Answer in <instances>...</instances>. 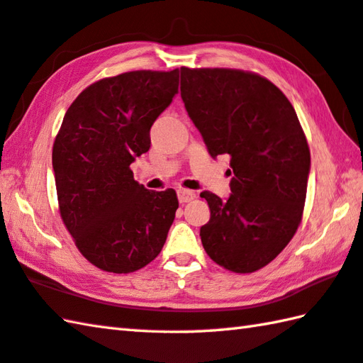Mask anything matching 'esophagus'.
<instances>
[{
  "label": "esophagus",
  "instance_id": "obj_1",
  "mask_svg": "<svg viewBox=\"0 0 363 363\" xmlns=\"http://www.w3.org/2000/svg\"><path fill=\"white\" fill-rule=\"evenodd\" d=\"M177 196H179L180 203H186V202L194 199L196 193H194V191H191V189H179V193H177Z\"/></svg>",
  "mask_w": 363,
  "mask_h": 363
}]
</instances>
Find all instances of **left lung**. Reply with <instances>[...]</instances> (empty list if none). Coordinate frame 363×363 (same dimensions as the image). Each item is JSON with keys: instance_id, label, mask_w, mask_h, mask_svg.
<instances>
[{"instance_id": "1", "label": "left lung", "mask_w": 363, "mask_h": 363, "mask_svg": "<svg viewBox=\"0 0 363 363\" xmlns=\"http://www.w3.org/2000/svg\"><path fill=\"white\" fill-rule=\"evenodd\" d=\"M182 99L211 158L230 156V196L210 191L203 250L235 273L272 262L302 221L310 148L283 91L261 75L238 69L182 67Z\"/></svg>"}]
</instances>
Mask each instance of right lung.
I'll use <instances>...</instances> for the list:
<instances>
[{
  "label": "right lung",
  "mask_w": 363,
  "mask_h": 363,
  "mask_svg": "<svg viewBox=\"0 0 363 363\" xmlns=\"http://www.w3.org/2000/svg\"><path fill=\"white\" fill-rule=\"evenodd\" d=\"M179 93V69L102 79L67 108L52 164L63 223L98 269L131 273L166 243L179 199L148 191L129 166L150 150V129Z\"/></svg>",
  "instance_id": "right-lung-1"
}]
</instances>
